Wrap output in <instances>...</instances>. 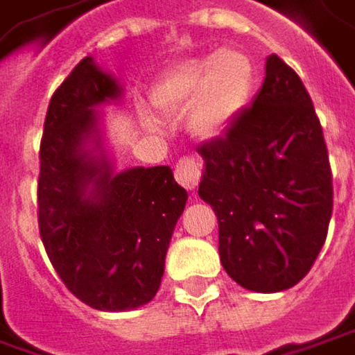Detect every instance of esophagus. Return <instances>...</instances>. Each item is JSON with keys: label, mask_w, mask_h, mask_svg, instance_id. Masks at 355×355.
Masks as SVG:
<instances>
[{"label": "esophagus", "mask_w": 355, "mask_h": 355, "mask_svg": "<svg viewBox=\"0 0 355 355\" xmlns=\"http://www.w3.org/2000/svg\"><path fill=\"white\" fill-rule=\"evenodd\" d=\"M175 177L187 189V191H195L201 178V164L195 158H180L175 166Z\"/></svg>", "instance_id": "obj_1"}]
</instances>
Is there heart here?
Segmentation results:
<instances>
[{
  "label": "heart",
  "instance_id": "obj_1",
  "mask_svg": "<svg viewBox=\"0 0 355 355\" xmlns=\"http://www.w3.org/2000/svg\"><path fill=\"white\" fill-rule=\"evenodd\" d=\"M252 85V58L242 50L221 49L171 67L152 87L150 97L162 112H177L189 103V128L201 138H215L243 112ZM144 119L154 130L162 125L152 113Z\"/></svg>",
  "mask_w": 355,
  "mask_h": 355
}]
</instances>
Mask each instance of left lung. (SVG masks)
Returning <instances> with one entry per match:
<instances>
[{
	"mask_svg": "<svg viewBox=\"0 0 355 355\" xmlns=\"http://www.w3.org/2000/svg\"><path fill=\"white\" fill-rule=\"evenodd\" d=\"M199 154V197L217 215L225 272L254 293L303 280L327 238L334 187L323 130L299 75L270 54L250 107Z\"/></svg>",
	"mask_w": 355,
	"mask_h": 355,
	"instance_id": "left-lung-1",
	"label": "left lung"
}]
</instances>
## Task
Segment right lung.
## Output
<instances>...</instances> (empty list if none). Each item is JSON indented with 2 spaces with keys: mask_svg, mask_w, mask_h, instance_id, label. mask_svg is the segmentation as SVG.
I'll return each mask as SVG.
<instances>
[{
  "mask_svg": "<svg viewBox=\"0 0 355 355\" xmlns=\"http://www.w3.org/2000/svg\"><path fill=\"white\" fill-rule=\"evenodd\" d=\"M123 87L85 56L52 95L40 144L38 225L54 270L97 311L150 303L187 191L171 166L115 171L99 105Z\"/></svg>",
  "mask_w": 355,
  "mask_h": 355,
  "instance_id": "right-lung-1",
  "label": "right lung"
}]
</instances>
